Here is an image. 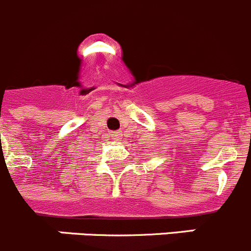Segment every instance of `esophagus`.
I'll return each instance as SVG.
<instances>
[{"label":"esophagus","instance_id":"obj_1","mask_svg":"<svg viewBox=\"0 0 251 251\" xmlns=\"http://www.w3.org/2000/svg\"><path fill=\"white\" fill-rule=\"evenodd\" d=\"M111 137L114 142H119L122 139V134L119 132H112L111 133Z\"/></svg>","mask_w":251,"mask_h":251}]
</instances>
